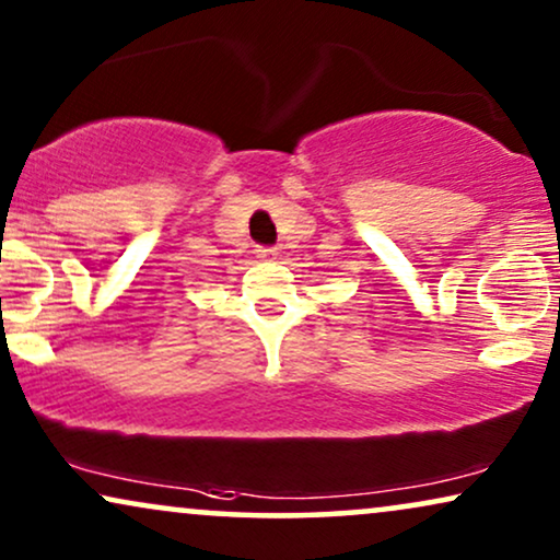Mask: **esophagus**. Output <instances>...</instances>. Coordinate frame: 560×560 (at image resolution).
Instances as JSON below:
<instances>
[{"instance_id": "1", "label": "esophagus", "mask_w": 560, "mask_h": 560, "mask_svg": "<svg viewBox=\"0 0 560 560\" xmlns=\"http://www.w3.org/2000/svg\"><path fill=\"white\" fill-rule=\"evenodd\" d=\"M256 253H258V258H264V260H266V258H273V256H276V250H273V247H258Z\"/></svg>"}]
</instances>
